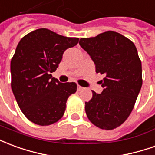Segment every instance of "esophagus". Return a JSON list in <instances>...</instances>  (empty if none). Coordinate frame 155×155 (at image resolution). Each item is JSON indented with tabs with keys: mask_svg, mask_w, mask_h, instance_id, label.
<instances>
[{
	"mask_svg": "<svg viewBox=\"0 0 155 155\" xmlns=\"http://www.w3.org/2000/svg\"><path fill=\"white\" fill-rule=\"evenodd\" d=\"M83 87H81V86H79V85H78V91H81V90H83Z\"/></svg>",
	"mask_w": 155,
	"mask_h": 155,
	"instance_id": "obj_1",
	"label": "esophagus"
}]
</instances>
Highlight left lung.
Instances as JSON below:
<instances>
[{
	"label": "left lung",
	"instance_id": "left-lung-1",
	"mask_svg": "<svg viewBox=\"0 0 155 155\" xmlns=\"http://www.w3.org/2000/svg\"><path fill=\"white\" fill-rule=\"evenodd\" d=\"M79 44L95 63L96 72L105 76L104 87L94 91L85 111L90 122L99 128L112 130L128 118L142 87V65L132 41L116 31H108Z\"/></svg>",
	"mask_w": 155,
	"mask_h": 155
}]
</instances>
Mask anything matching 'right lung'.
Returning a JSON list of instances; mask_svg holds the SVG:
<instances>
[{
	"label": "right lung",
	"instance_id": "add662e5",
	"mask_svg": "<svg viewBox=\"0 0 155 155\" xmlns=\"http://www.w3.org/2000/svg\"><path fill=\"white\" fill-rule=\"evenodd\" d=\"M78 41L40 28L19 41L11 61V86L18 106L31 122L48 126L64 114L67 100L76 93L77 84L60 83L51 73L57 70L65 50Z\"/></svg>",
	"mask_w": 155,
	"mask_h": 155
}]
</instances>
